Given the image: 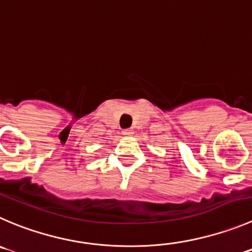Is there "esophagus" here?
Masks as SVG:
<instances>
[{
	"mask_svg": "<svg viewBox=\"0 0 252 252\" xmlns=\"http://www.w3.org/2000/svg\"><path fill=\"white\" fill-rule=\"evenodd\" d=\"M132 133H133L132 128H125V130H122V135L125 136H131Z\"/></svg>",
	"mask_w": 252,
	"mask_h": 252,
	"instance_id": "34e87169",
	"label": "esophagus"
}]
</instances>
